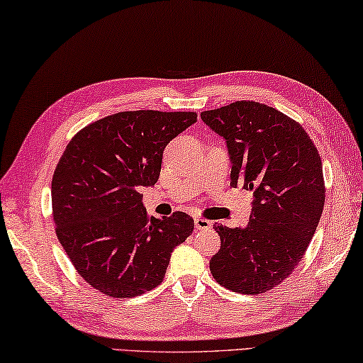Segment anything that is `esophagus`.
Segmentation results:
<instances>
[{
	"label": "esophagus",
	"instance_id": "obj_1",
	"mask_svg": "<svg viewBox=\"0 0 363 363\" xmlns=\"http://www.w3.org/2000/svg\"><path fill=\"white\" fill-rule=\"evenodd\" d=\"M194 227L198 230H209V228H212V222L207 220V218H203V217H196Z\"/></svg>",
	"mask_w": 363,
	"mask_h": 363
}]
</instances>
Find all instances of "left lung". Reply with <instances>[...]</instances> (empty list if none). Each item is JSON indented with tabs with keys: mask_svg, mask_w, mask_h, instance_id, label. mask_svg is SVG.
<instances>
[{
	"mask_svg": "<svg viewBox=\"0 0 363 363\" xmlns=\"http://www.w3.org/2000/svg\"><path fill=\"white\" fill-rule=\"evenodd\" d=\"M201 118L227 140L230 185L254 194L246 228L213 225L222 245L211 273L235 293H265L293 273L315 233L325 206L322 159L299 122L267 104L235 101Z\"/></svg>",
	"mask_w": 363,
	"mask_h": 363,
	"instance_id": "left-lung-1",
	"label": "left lung"
}]
</instances>
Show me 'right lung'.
I'll return each instance as SVG.
<instances>
[{"label":"right lung","instance_id":"obj_1","mask_svg":"<svg viewBox=\"0 0 363 363\" xmlns=\"http://www.w3.org/2000/svg\"><path fill=\"white\" fill-rule=\"evenodd\" d=\"M196 121V112H117L65 146L51 183L56 235L99 293L127 299L159 286L174 247L193 233L185 212L147 216L140 188L159 180L164 147Z\"/></svg>","mask_w":363,"mask_h":363}]
</instances>
